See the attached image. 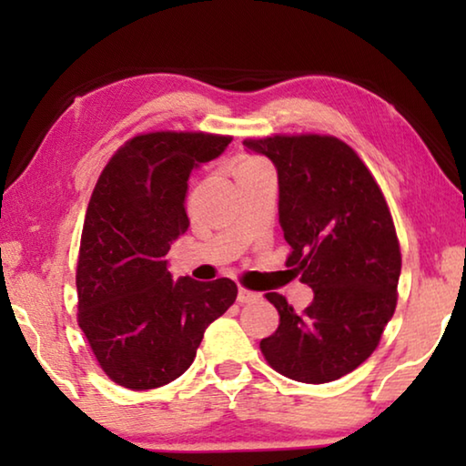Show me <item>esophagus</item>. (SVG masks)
<instances>
[{
	"instance_id": "esophagus-1",
	"label": "esophagus",
	"mask_w": 466,
	"mask_h": 466,
	"mask_svg": "<svg viewBox=\"0 0 466 466\" xmlns=\"http://www.w3.org/2000/svg\"><path fill=\"white\" fill-rule=\"evenodd\" d=\"M258 299H263V296L257 294V291H248L244 288L238 289V302L240 304H255V302H258Z\"/></svg>"
}]
</instances>
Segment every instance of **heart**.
Returning a JSON list of instances; mask_svg holds the SVG:
<instances>
[{"mask_svg": "<svg viewBox=\"0 0 466 466\" xmlns=\"http://www.w3.org/2000/svg\"><path fill=\"white\" fill-rule=\"evenodd\" d=\"M269 172L267 164L257 160V157H242L238 168H236V178H250V177H258Z\"/></svg>", "mask_w": 466, "mask_h": 466, "instance_id": "b5f03b06", "label": "heart"}]
</instances>
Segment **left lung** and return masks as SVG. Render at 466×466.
I'll return each mask as SVG.
<instances>
[{"label":"left lung","instance_id":"1","mask_svg":"<svg viewBox=\"0 0 466 466\" xmlns=\"http://www.w3.org/2000/svg\"><path fill=\"white\" fill-rule=\"evenodd\" d=\"M278 170L288 267L314 299L296 312L265 298L279 327L261 341L271 368L298 382L337 380L372 356L397 306L400 250L380 187L353 149L330 136L242 141Z\"/></svg>","mask_w":466,"mask_h":466}]
</instances>
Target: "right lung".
<instances>
[{"label": "right lung", "instance_id": "add662e5", "mask_svg": "<svg viewBox=\"0 0 466 466\" xmlns=\"http://www.w3.org/2000/svg\"><path fill=\"white\" fill-rule=\"evenodd\" d=\"M230 141L209 133L137 136L94 187L76 275L77 322L100 368L125 389H157L185 374L205 329L238 294L226 278L175 281L167 258L188 228V177Z\"/></svg>", "mask_w": 466, "mask_h": 466}]
</instances>
